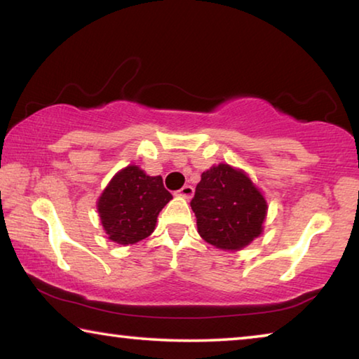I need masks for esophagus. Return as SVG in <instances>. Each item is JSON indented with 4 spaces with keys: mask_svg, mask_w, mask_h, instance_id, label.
Masks as SVG:
<instances>
[{
    "mask_svg": "<svg viewBox=\"0 0 359 359\" xmlns=\"http://www.w3.org/2000/svg\"><path fill=\"white\" fill-rule=\"evenodd\" d=\"M177 193H179V196L185 198V199H190L193 196V193H194V188L191 185H185V187H182Z\"/></svg>",
    "mask_w": 359,
    "mask_h": 359,
    "instance_id": "1",
    "label": "esophagus"
}]
</instances>
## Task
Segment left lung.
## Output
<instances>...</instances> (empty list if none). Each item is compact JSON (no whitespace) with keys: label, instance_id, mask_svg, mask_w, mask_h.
I'll return each instance as SVG.
<instances>
[{"label":"left lung","instance_id":"1","mask_svg":"<svg viewBox=\"0 0 359 359\" xmlns=\"http://www.w3.org/2000/svg\"><path fill=\"white\" fill-rule=\"evenodd\" d=\"M190 204L199 236L220 250H242L263 234L267 201L239 168L220 163L204 171Z\"/></svg>","mask_w":359,"mask_h":359}]
</instances>
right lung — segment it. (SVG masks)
<instances>
[{"mask_svg": "<svg viewBox=\"0 0 359 359\" xmlns=\"http://www.w3.org/2000/svg\"><path fill=\"white\" fill-rule=\"evenodd\" d=\"M171 199L161 175L151 177L139 166L130 165L111 179L96 209L107 239L133 245L154 233L158 214Z\"/></svg>", "mask_w": 359, "mask_h": 359, "instance_id": "add662e5", "label": "right lung"}]
</instances>
